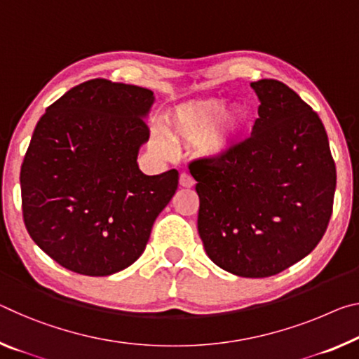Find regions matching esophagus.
Here are the masks:
<instances>
[{
  "instance_id": "34e87169",
  "label": "esophagus",
  "mask_w": 359,
  "mask_h": 359,
  "mask_svg": "<svg viewBox=\"0 0 359 359\" xmlns=\"http://www.w3.org/2000/svg\"><path fill=\"white\" fill-rule=\"evenodd\" d=\"M179 184H180V187H184V189H191V187L195 185V180H193V177H191L190 174L182 172L180 174V179H179Z\"/></svg>"
}]
</instances>
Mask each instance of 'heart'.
<instances>
[{"mask_svg": "<svg viewBox=\"0 0 359 359\" xmlns=\"http://www.w3.org/2000/svg\"><path fill=\"white\" fill-rule=\"evenodd\" d=\"M251 129V111L243 104L206 99L180 105L164 118V134L172 142L195 144L210 161H226L241 150ZM153 147L169 149L161 135H153Z\"/></svg>", "mask_w": 359, "mask_h": 359, "instance_id": "obj_1", "label": "heart"}]
</instances>
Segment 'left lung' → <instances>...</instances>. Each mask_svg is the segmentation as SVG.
<instances>
[{"label": "left lung", "instance_id": "1", "mask_svg": "<svg viewBox=\"0 0 359 359\" xmlns=\"http://www.w3.org/2000/svg\"><path fill=\"white\" fill-rule=\"evenodd\" d=\"M251 88L260 100L251 137L233 158L198 159L190 172L209 259L233 275L266 278L321 241L337 174L318 113L276 79Z\"/></svg>", "mask_w": 359, "mask_h": 359}]
</instances>
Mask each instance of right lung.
I'll return each mask as SVG.
<instances>
[{
	"instance_id": "add662e5",
	"label": "right lung",
	"mask_w": 359,
	"mask_h": 359,
	"mask_svg": "<svg viewBox=\"0 0 359 359\" xmlns=\"http://www.w3.org/2000/svg\"><path fill=\"white\" fill-rule=\"evenodd\" d=\"M150 89L89 79L46 108L20 169L27 231L79 275L108 276L145 251L153 222L179 184L175 169L145 175L140 147Z\"/></svg>"
}]
</instances>
